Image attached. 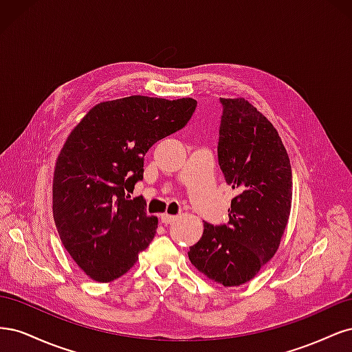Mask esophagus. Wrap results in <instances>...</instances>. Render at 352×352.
Returning a JSON list of instances; mask_svg holds the SVG:
<instances>
[{
  "label": "esophagus",
  "instance_id": "1",
  "mask_svg": "<svg viewBox=\"0 0 352 352\" xmlns=\"http://www.w3.org/2000/svg\"><path fill=\"white\" fill-rule=\"evenodd\" d=\"M160 220H162L163 225H172V223L176 220V216H170L167 214V212H164V214H162V217H160Z\"/></svg>",
  "mask_w": 352,
  "mask_h": 352
}]
</instances>
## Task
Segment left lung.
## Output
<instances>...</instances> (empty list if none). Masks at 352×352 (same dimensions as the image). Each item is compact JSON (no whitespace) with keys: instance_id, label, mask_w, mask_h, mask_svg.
<instances>
[{"instance_id":"obj_1","label":"left lung","mask_w":352,"mask_h":352,"mask_svg":"<svg viewBox=\"0 0 352 352\" xmlns=\"http://www.w3.org/2000/svg\"><path fill=\"white\" fill-rule=\"evenodd\" d=\"M217 158L236 192L226 225L204 223L188 257L225 286L251 280L278 251L292 199V170L278 131L243 98H220Z\"/></svg>"}]
</instances>
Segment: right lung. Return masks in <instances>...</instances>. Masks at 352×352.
Masks as SVG:
<instances>
[{"mask_svg":"<svg viewBox=\"0 0 352 352\" xmlns=\"http://www.w3.org/2000/svg\"><path fill=\"white\" fill-rule=\"evenodd\" d=\"M197 107L133 95L101 102L74 127L57 158L52 212L60 239L91 279L120 278L153 241L157 217L144 197L131 198L144 179V157L177 132Z\"/></svg>","mask_w":352,"mask_h":352,"instance_id":"add662e5","label":"right lung"}]
</instances>
